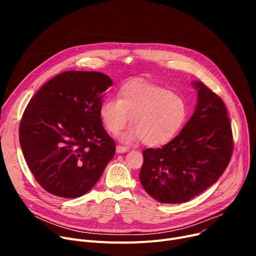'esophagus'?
I'll list each match as a JSON object with an SVG mask.
<instances>
[{"instance_id": "esophagus-1", "label": "esophagus", "mask_w": 256, "mask_h": 256, "mask_svg": "<svg viewBox=\"0 0 256 256\" xmlns=\"http://www.w3.org/2000/svg\"><path fill=\"white\" fill-rule=\"evenodd\" d=\"M130 148L128 147H126V146H121V145H117L116 146V152L117 154H122V152H128Z\"/></svg>"}]
</instances>
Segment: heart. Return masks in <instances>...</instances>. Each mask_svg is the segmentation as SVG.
<instances>
[{
    "label": "heart",
    "instance_id": "obj_1",
    "mask_svg": "<svg viewBox=\"0 0 256 256\" xmlns=\"http://www.w3.org/2000/svg\"><path fill=\"white\" fill-rule=\"evenodd\" d=\"M188 104L180 94L142 80H130L120 87L118 98H108L100 106L106 130L118 134L130 122L132 126L121 141H141L152 147L163 146L176 137L188 117Z\"/></svg>",
    "mask_w": 256,
    "mask_h": 256
}]
</instances>
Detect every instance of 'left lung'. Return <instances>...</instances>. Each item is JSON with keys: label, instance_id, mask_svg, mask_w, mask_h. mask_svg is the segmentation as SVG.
Returning <instances> with one entry per match:
<instances>
[{"label": "left lung", "instance_id": "left-lung-1", "mask_svg": "<svg viewBox=\"0 0 256 256\" xmlns=\"http://www.w3.org/2000/svg\"><path fill=\"white\" fill-rule=\"evenodd\" d=\"M197 104L178 135L162 148L143 152L140 182L162 204H182L216 182L230 164L232 132L223 100L199 80Z\"/></svg>", "mask_w": 256, "mask_h": 256}]
</instances>
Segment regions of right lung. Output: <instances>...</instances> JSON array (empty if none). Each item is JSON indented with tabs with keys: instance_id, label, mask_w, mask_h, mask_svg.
Returning a JSON list of instances; mask_svg holds the SVG:
<instances>
[{
	"instance_id": "obj_1",
	"label": "right lung",
	"mask_w": 256,
	"mask_h": 256,
	"mask_svg": "<svg viewBox=\"0 0 256 256\" xmlns=\"http://www.w3.org/2000/svg\"><path fill=\"white\" fill-rule=\"evenodd\" d=\"M112 80L98 72H65L31 98L20 124L24 158L37 182L63 198L83 196L115 154L100 116Z\"/></svg>"
}]
</instances>
